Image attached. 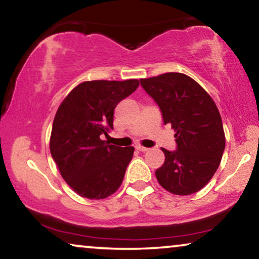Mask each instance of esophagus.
I'll return each instance as SVG.
<instances>
[{"label":"esophagus","mask_w":259,"mask_h":259,"mask_svg":"<svg viewBox=\"0 0 259 259\" xmlns=\"http://www.w3.org/2000/svg\"><path fill=\"white\" fill-rule=\"evenodd\" d=\"M135 149H136L137 151H147V150H148V148H146V147H142V146H136V147H135Z\"/></svg>","instance_id":"esophagus-1"}]
</instances>
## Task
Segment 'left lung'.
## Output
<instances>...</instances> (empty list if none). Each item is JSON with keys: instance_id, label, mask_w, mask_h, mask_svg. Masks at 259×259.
Instances as JSON below:
<instances>
[{"instance_id": "1", "label": "left lung", "mask_w": 259, "mask_h": 259, "mask_svg": "<svg viewBox=\"0 0 259 259\" xmlns=\"http://www.w3.org/2000/svg\"><path fill=\"white\" fill-rule=\"evenodd\" d=\"M144 91L161 110L164 124L175 130L177 150L162 148L164 163L155 171L162 187L189 195L207 185L225 149L222 117L207 92L184 73L140 79Z\"/></svg>"}]
</instances>
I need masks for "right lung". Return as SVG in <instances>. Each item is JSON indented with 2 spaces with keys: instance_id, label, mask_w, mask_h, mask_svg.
<instances>
[{
  "instance_id": "right-lung-1",
  "label": "right lung",
  "mask_w": 259,
  "mask_h": 259,
  "mask_svg": "<svg viewBox=\"0 0 259 259\" xmlns=\"http://www.w3.org/2000/svg\"><path fill=\"white\" fill-rule=\"evenodd\" d=\"M137 79L84 81L61 103L53 120L50 149L61 177L80 196L104 199L122 185L133 147L101 140L113 129L117 104L133 92Z\"/></svg>"
}]
</instances>
